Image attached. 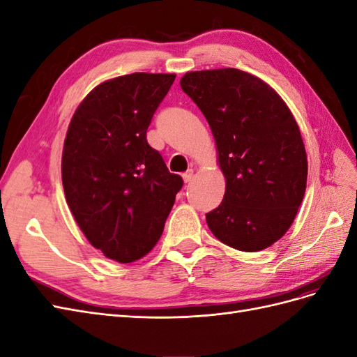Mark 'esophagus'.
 <instances>
[{
  "instance_id": "34e87169",
  "label": "esophagus",
  "mask_w": 357,
  "mask_h": 357,
  "mask_svg": "<svg viewBox=\"0 0 357 357\" xmlns=\"http://www.w3.org/2000/svg\"><path fill=\"white\" fill-rule=\"evenodd\" d=\"M192 178H193V171H192V169L186 171V172H185V174H183V180H185L186 183L192 181Z\"/></svg>"
}]
</instances>
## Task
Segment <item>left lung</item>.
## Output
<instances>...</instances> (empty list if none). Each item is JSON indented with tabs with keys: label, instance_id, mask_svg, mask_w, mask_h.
Instances as JSON below:
<instances>
[{
	"label": "left lung",
	"instance_id": "1",
	"mask_svg": "<svg viewBox=\"0 0 357 357\" xmlns=\"http://www.w3.org/2000/svg\"><path fill=\"white\" fill-rule=\"evenodd\" d=\"M180 86L207 119L226 178L205 214L210 231L241 252L273 245L294 223L307 188L299 126L271 86L236 68L190 71Z\"/></svg>",
	"mask_w": 357,
	"mask_h": 357
}]
</instances>
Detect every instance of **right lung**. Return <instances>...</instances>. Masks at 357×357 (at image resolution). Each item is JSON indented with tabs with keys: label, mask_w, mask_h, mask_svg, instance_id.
I'll list each match as a JSON object with an SVG mask.
<instances>
[{
	"label": "right lung",
	"mask_w": 357,
	"mask_h": 357,
	"mask_svg": "<svg viewBox=\"0 0 357 357\" xmlns=\"http://www.w3.org/2000/svg\"><path fill=\"white\" fill-rule=\"evenodd\" d=\"M174 79L134 73L107 80L68 126L61 164L67 204L88 241L116 262L152 250L183 186L146 138Z\"/></svg>",
	"instance_id": "right-lung-1"
}]
</instances>
